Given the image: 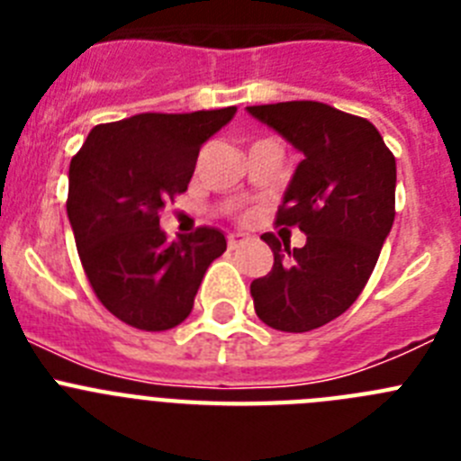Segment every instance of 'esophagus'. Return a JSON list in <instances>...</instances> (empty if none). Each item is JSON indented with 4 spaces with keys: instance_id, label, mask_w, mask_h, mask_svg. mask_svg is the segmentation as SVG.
Segmentation results:
<instances>
[{
    "instance_id": "1",
    "label": "esophagus",
    "mask_w": 461,
    "mask_h": 461,
    "mask_svg": "<svg viewBox=\"0 0 461 461\" xmlns=\"http://www.w3.org/2000/svg\"><path fill=\"white\" fill-rule=\"evenodd\" d=\"M244 244H249V238L242 233H230L228 235V249L230 251H238L240 247H244Z\"/></svg>"
}]
</instances>
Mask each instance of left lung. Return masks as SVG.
I'll return each instance as SVG.
<instances>
[{"mask_svg":"<svg viewBox=\"0 0 461 461\" xmlns=\"http://www.w3.org/2000/svg\"><path fill=\"white\" fill-rule=\"evenodd\" d=\"M256 120L304 154L276 210V226L300 228V249L263 240L275 254L251 281L258 319L281 332H309L357 300L394 221V154L376 126L319 101L249 105Z\"/></svg>","mask_w":461,"mask_h":461,"instance_id":"8db88e82","label":"left lung"}]
</instances>
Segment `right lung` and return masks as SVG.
<instances>
[{"label":"right lung","mask_w":461,"mask_h":461,"mask_svg":"<svg viewBox=\"0 0 461 461\" xmlns=\"http://www.w3.org/2000/svg\"><path fill=\"white\" fill-rule=\"evenodd\" d=\"M235 105L182 115L142 113L94 126L68 166L67 214L99 303L145 332H164L194 309L203 275L226 251L217 228L168 242L158 212L185 194L201 145Z\"/></svg>","instance_id":"obj_1"}]
</instances>
